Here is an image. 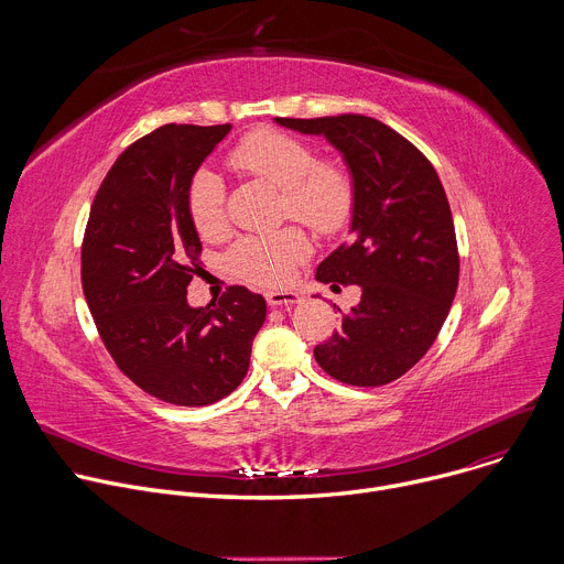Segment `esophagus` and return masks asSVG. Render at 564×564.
Returning a JSON list of instances; mask_svg holds the SVG:
<instances>
[{
  "instance_id": "esophagus-1",
  "label": "esophagus",
  "mask_w": 564,
  "mask_h": 564,
  "mask_svg": "<svg viewBox=\"0 0 564 564\" xmlns=\"http://www.w3.org/2000/svg\"><path fill=\"white\" fill-rule=\"evenodd\" d=\"M301 294L299 292H292V290H285V292H265V301L270 305H294V303H301Z\"/></svg>"
}]
</instances>
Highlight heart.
Listing matches in <instances>:
<instances>
[{"label":"heart","mask_w":564,"mask_h":564,"mask_svg":"<svg viewBox=\"0 0 564 564\" xmlns=\"http://www.w3.org/2000/svg\"><path fill=\"white\" fill-rule=\"evenodd\" d=\"M227 163L283 189V214L318 234L344 229L355 209V183L333 163H321L312 144L274 129H257L240 138ZM187 214L203 238L225 229V185L218 174L200 170L187 187ZM310 240L299 227L243 236L227 254L229 270L254 285H283L307 259Z\"/></svg>","instance_id":"b5f03b06"}]
</instances>
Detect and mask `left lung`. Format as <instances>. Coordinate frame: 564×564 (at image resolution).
Here are the masks:
<instances>
[{
	"instance_id": "1",
	"label": "left lung",
	"mask_w": 564,
	"mask_h": 564,
	"mask_svg": "<svg viewBox=\"0 0 564 564\" xmlns=\"http://www.w3.org/2000/svg\"><path fill=\"white\" fill-rule=\"evenodd\" d=\"M274 120L324 135L355 183L352 238L318 263L316 279L359 285L361 301L314 359L350 386L390 383L429 352L457 290V240L440 176L413 142L375 118Z\"/></svg>"
}]
</instances>
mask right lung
I'll return each mask as SVG.
<instances>
[{"mask_svg": "<svg viewBox=\"0 0 564 564\" xmlns=\"http://www.w3.org/2000/svg\"><path fill=\"white\" fill-rule=\"evenodd\" d=\"M231 124H165L127 147L91 205L83 290L118 368L176 406H209L238 388L265 299L231 285L205 307L187 303L200 238L187 187Z\"/></svg>", "mask_w": 564, "mask_h": 564, "instance_id": "obj_1", "label": "right lung"}]
</instances>
